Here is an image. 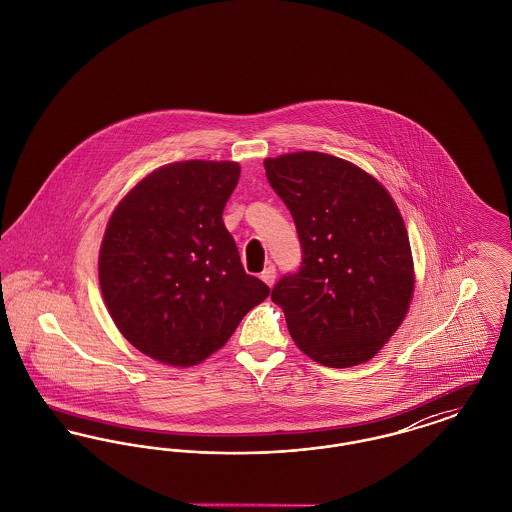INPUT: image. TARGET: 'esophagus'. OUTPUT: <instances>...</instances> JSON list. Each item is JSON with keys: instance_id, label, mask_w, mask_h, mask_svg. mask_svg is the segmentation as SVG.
I'll use <instances>...</instances> for the list:
<instances>
[{"instance_id": "obj_1", "label": "esophagus", "mask_w": 512, "mask_h": 512, "mask_svg": "<svg viewBox=\"0 0 512 512\" xmlns=\"http://www.w3.org/2000/svg\"><path fill=\"white\" fill-rule=\"evenodd\" d=\"M261 280L272 288V286H274V280H276V268L272 267V265H268V267L261 272Z\"/></svg>"}]
</instances>
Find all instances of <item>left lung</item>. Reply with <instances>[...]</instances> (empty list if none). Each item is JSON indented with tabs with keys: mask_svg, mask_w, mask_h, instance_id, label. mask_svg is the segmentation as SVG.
Wrapping results in <instances>:
<instances>
[{
	"mask_svg": "<svg viewBox=\"0 0 512 512\" xmlns=\"http://www.w3.org/2000/svg\"><path fill=\"white\" fill-rule=\"evenodd\" d=\"M265 171L303 247V267L284 276L270 299L295 345L318 365H363L413 301V253L393 197L355 163L320 151L268 157Z\"/></svg>",
	"mask_w": 512,
	"mask_h": 512,
	"instance_id": "obj_1",
	"label": "left lung"
}]
</instances>
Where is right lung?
<instances>
[{
	"label": "right lung",
	"mask_w": 512,
	"mask_h": 512,
	"mask_svg": "<svg viewBox=\"0 0 512 512\" xmlns=\"http://www.w3.org/2000/svg\"><path fill=\"white\" fill-rule=\"evenodd\" d=\"M236 161H176L146 174L113 209L99 286L122 336L163 365H199L268 297L245 274L222 222Z\"/></svg>",
	"instance_id": "1"
}]
</instances>
